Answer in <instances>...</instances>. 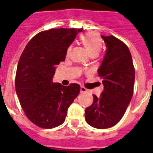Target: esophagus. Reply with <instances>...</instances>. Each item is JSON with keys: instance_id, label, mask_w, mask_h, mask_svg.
I'll list each match as a JSON object with an SVG mask.
<instances>
[{"instance_id": "obj_1", "label": "esophagus", "mask_w": 153, "mask_h": 153, "mask_svg": "<svg viewBox=\"0 0 153 153\" xmlns=\"http://www.w3.org/2000/svg\"><path fill=\"white\" fill-rule=\"evenodd\" d=\"M87 92H88L87 89H86V88H85V87H83V86H81V87H80V93H87Z\"/></svg>"}]
</instances>
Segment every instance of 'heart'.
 I'll return each mask as SVG.
<instances>
[{"mask_svg": "<svg viewBox=\"0 0 153 153\" xmlns=\"http://www.w3.org/2000/svg\"><path fill=\"white\" fill-rule=\"evenodd\" d=\"M81 41L86 47L90 56L98 55L102 50V41L97 33L94 32H89L81 36ZM72 47H68L67 51V55L69 56L71 52Z\"/></svg>", "mask_w": 153, "mask_h": 153, "instance_id": "heart-1", "label": "heart"}]
</instances>
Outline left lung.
<instances>
[{
    "label": "left lung",
    "mask_w": 153,
    "mask_h": 153,
    "mask_svg": "<svg viewBox=\"0 0 153 153\" xmlns=\"http://www.w3.org/2000/svg\"><path fill=\"white\" fill-rule=\"evenodd\" d=\"M106 51L97 72L103 91L93 96L91 106L85 109V120L97 129L115 126L123 117L133 95L135 70L130 51L123 42L101 35Z\"/></svg>",
    "instance_id": "obj_1"
}]
</instances>
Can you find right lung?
I'll return each mask as SVG.
<instances>
[{"instance_id": "add662e5", "label": "right lung", "mask_w": 153, "mask_h": 153, "mask_svg": "<svg viewBox=\"0 0 153 153\" xmlns=\"http://www.w3.org/2000/svg\"><path fill=\"white\" fill-rule=\"evenodd\" d=\"M83 30L60 28L35 35L23 51L16 73V93L27 117L37 126L51 129L65 121L80 86L53 83L56 67L65 60L76 35Z\"/></svg>"}]
</instances>
